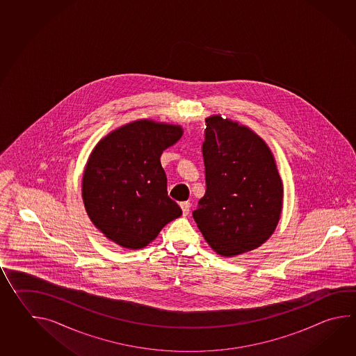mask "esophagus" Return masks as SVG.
Masks as SVG:
<instances>
[{
    "label": "esophagus",
    "instance_id": "obj_1",
    "mask_svg": "<svg viewBox=\"0 0 356 356\" xmlns=\"http://www.w3.org/2000/svg\"><path fill=\"white\" fill-rule=\"evenodd\" d=\"M180 208H181L182 214L184 216H188L190 211V203L189 202H182L180 203Z\"/></svg>",
    "mask_w": 356,
    "mask_h": 356
}]
</instances>
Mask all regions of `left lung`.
I'll list each match as a JSON object with an SVG mask.
<instances>
[{"label": "left lung", "mask_w": 356, "mask_h": 356, "mask_svg": "<svg viewBox=\"0 0 356 356\" xmlns=\"http://www.w3.org/2000/svg\"><path fill=\"white\" fill-rule=\"evenodd\" d=\"M205 123L207 191L193 217L208 245L233 257L271 237L283 209V182L271 149L252 129L220 115Z\"/></svg>", "instance_id": "8db88e82"}]
</instances>
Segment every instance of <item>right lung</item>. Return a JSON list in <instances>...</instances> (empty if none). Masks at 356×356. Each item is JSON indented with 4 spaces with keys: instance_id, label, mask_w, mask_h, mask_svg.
I'll return each mask as SVG.
<instances>
[{
    "instance_id": "obj_1",
    "label": "right lung",
    "mask_w": 356,
    "mask_h": 356,
    "mask_svg": "<svg viewBox=\"0 0 356 356\" xmlns=\"http://www.w3.org/2000/svg\"><path fill=\"white\" fill-rule=\"evenodd\" d=\"M181 125L139 119L95 145L82 176V200L95 227L118 246H148L182 214L167 195L162 152L181 138Z\"/></svg>"
}]
</instances>
